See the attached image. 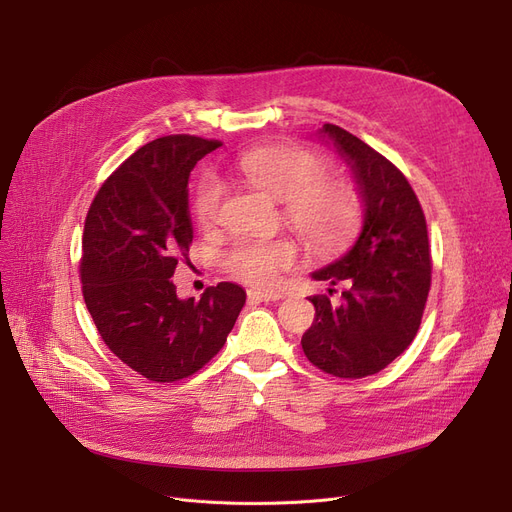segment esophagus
Masks as SVG:
<instances>
[{
    "label": "esophagus",
    "mask_w": 512,
    "mask_h": 512,
    "mask_svg": "<svg viewBox=\"0 0 512 512\" xmlns=\"http://www.w3.org/2000/svg\"><path fill=\"white\" fill-rule=\"evenodd\" d=\"M247 297H249V303H263V301H280L284 294L280 290H249Z\"/></svg>",
    "instance_id": "obj_1"
}]
</instances>
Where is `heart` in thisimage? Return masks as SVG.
<instances>
[{"label":"heart","instance_id":"obj_1","mask_svg":"<svg viewBox=\"0 0 512 512\" xmlns=\"http://www.w3.org/2000/svg\"><path fill=\"white\" fill-rule=\"evenodd\" d=\"M234 172L257 191L284 201V218L309 245L334 247L359 222V199L348 184L328 180V166L317 155L292 147H259L234 159ZM224 186L205 176L193 201L195 222L209 230L220 218ZM297 261L290 240H238L224 265L234 276L255 286H270L282 270Z\"/></svg>","mask_w":512,"mask_h":512}]
</instances>
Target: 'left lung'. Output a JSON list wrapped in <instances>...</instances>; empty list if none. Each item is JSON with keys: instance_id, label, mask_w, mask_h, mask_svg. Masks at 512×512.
Listing matches in <instances>:
<instances>
[{"instance_id": "8db88e82", "label": "left lung", "mask_w": 512, "mask_h": 512, "mask_svg": "<svg viewBox=\"0 0 512 512\" xmlns=\"http://www.w3.org/2000/svg\"><path fill=\"white\" fill-rule=\"evenodd\" d=\"M351 166L363 197V228L340 259L317 270L330 294H315L307 359L324 373L359 380L390 365L417 336L432 286V251L419 199L390 159L336 124L319 130ZM334 285L343 297L332 304Z\"/></svg>"}]
</instances>
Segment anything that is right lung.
<instances>
[{"mask_svg":"<svg viewBox=\"0 0 512 512\" xmlns=\"http://www.w3.org/2000/svg\"><path fill=\"white\" fill-rule=\"evenodd\" d=\"M220 145L191 134L143 145L101 184L87 213V309L107 348L151 382H178L209 363L247 301L232 282L180 301L170 280L193 242L188 176Z\"/></svg>","mask_w":512,"mask_h":512,"instance_id":"1","label":"right lung"}]
</instances>
